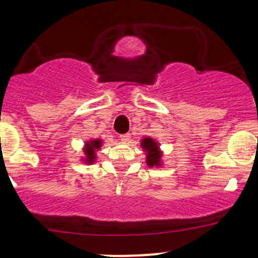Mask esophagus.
<instances>
[{
    "label": "esophagus",
    "instance_id": "esophagus-1",
    "mask_svg": "<svg viewBox=\"0 0 258 258\" xmlns=\"http://www.w3.org/2000/svg\"><path fill=\"white\" fill-rule=\"evenodd\" d=\"M130 138H131V135H130V133H125V135L120 136V139L122 142H128Z\"/></svg>",
    "mask_w": 258,
    "mask_h": 258
}]
</instances>
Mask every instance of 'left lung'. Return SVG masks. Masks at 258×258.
I'll list each match as a JSON object with an SVG mask.
<instances>
[{
    "label": "left lung",
    "instance_id": "left-lung-1",
    "mask_svg": "<svg viewBox=\"0 0 258 258\" xmlns=\"http://www.w3.org/2000/svg\"><path fill=\"white\" fill-rule=\"evenodd\" d=\"M142 147L147 152V164L152 166H159L160 165V158L161 154L159 152V147L156 142L152 138H144L142 141Z\"/></svg>",
    "mask_w": 258,
    "mask_h": 258
}]
</instances>
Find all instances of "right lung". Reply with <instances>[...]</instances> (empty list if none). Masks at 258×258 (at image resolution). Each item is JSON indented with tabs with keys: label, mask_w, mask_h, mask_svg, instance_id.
Masks as SVG:
<instances>
[{
	"label": "right lung",
	"mask_w": 258,
	"mask_h": 258,
	"mask_svg": "<svg viewBox=\"0 0 258 258\" xmlns=\"http://www.w3.org/2000/svg\"><path fill=\"white\" fill-rule=\"evenodd\" d=\"M102 142L99 139H94V141L88 142L86 143V155H87V161L92 162L96 158V154H94V149H99Z\"/></svg>",
	"instance_id": "add662e5"
}]
</instances>
